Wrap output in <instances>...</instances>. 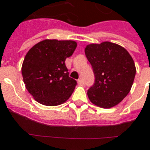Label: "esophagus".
Masks as SVG:
<instances>
[{"label": "esophagus", "instance_id": "obj_1", "mask_svg": "<svg viewBox=\"0 0 150 150\" xmlns=\"http://www.w3.org/2000/svg\"><path fill=\"white\" fill-rule=\"evenodd\" d=\"M77 83H78V84L79 85V86H82V85H83V80L82 79H78Z\"/></svg>", "mask_w": 150, "mask_h": 150}]
</instances>
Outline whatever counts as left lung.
Segmentation results:
<instances>
[{
  "instance_id": "8db88e82",
  "label": "left lung",
  "mask_w": 150,
  "mask_h": 150,
  "mask_svg": "<svg viewBox=\"0 0 150 150\" xmlns=\"http://www.w3.org/2000/svg\"><path fill=\"white\" fill-rule=\"evenodd\" d=\"M85 55L95 74V84L87 91L95 106H117L130 91L136 74L134 59L124 47L105 41L86 45Z\"/></svg>"
}]
</instances>
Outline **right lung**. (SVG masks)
I'll return each mask as SVG.
<instances>
[{
	"instance_id": "1",
	"label": "right lung",
	"mask_w": 150,
	"mask_h": 150,
	"mask_svg": "<svg viewBox=\"0 0 150 150\" xmlns=\"http://www.w3.org/2000/svg\"><path fill=\"white\" fill-rule=\"evenodd\" d=\"M76 47L74 40H44L28 52L21 73L28 91L36 102L54 106L71 97L77 83L69 77L65 60Z\"/></svg>"
}]
</instances>
